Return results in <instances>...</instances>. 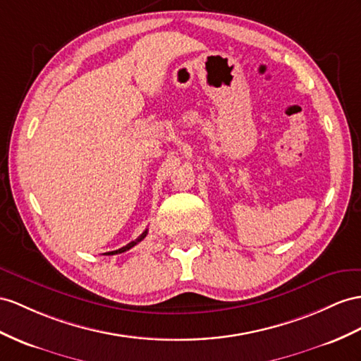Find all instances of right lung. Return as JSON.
I'll return each mask as SVG.
<instances>
[{"label": "right lung", "mask_w": 361, "mask_h": 361, "mask_svg": "<svg viewBox=\"0 0 361 361\" xmlns=\"http://www.w3.org/2000/svg\"><path fill=\"white\" fill-rule=\"evenodd\" d=\"M146 235H147V228L145 230V232L140 235V236H138L137 239H135V241H131V243H129V244H126L125 247H122V248H118V250H114V252H108V253H105V255H117V253H123V252H126V250H129V248H133L134 245H137L138 243H140V241H143V239L146 238Z\"/></svg>", "instance_id": "obj_1"}]
</instances>
